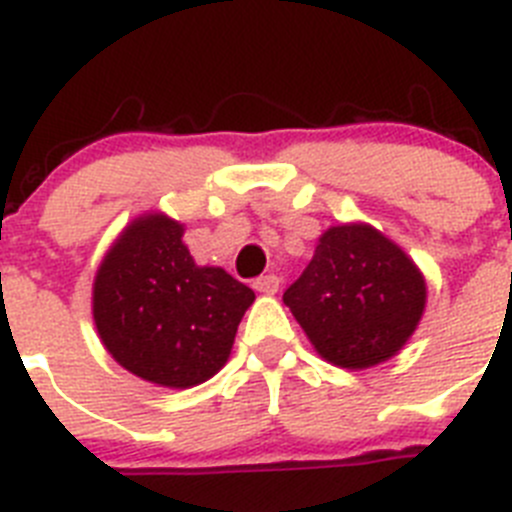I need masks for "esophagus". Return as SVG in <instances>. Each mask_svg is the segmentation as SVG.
Segmentation results:
<instances>
[{"instance_id": "34e87169", "label": "esophagus", "mask_w": 512, "mask_h": 512, "mask_svg": "<svg viewBox=\"0 0 512 512\" xmlns=\"http://www.w3.org/2000/svg\"><path fill=\"white\" fill-rule=\"evenodd\" d=\"M253 287L259 289V292H264V295H274L279 289V277L277 274H264V277H259L253 282Z\"/></svg>"}]
</instances>
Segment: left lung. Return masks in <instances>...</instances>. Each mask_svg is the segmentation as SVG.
Wrapping results in <instances>:
<instances>
[{
	"instance_id": "obj_1",
	"label": "left lung",
	"mask_w": 512,
	"mask_h": 512,
	"mask_svg": "<svg viewBox=\"0 0 512 512\" xmlns=\"http://www.w3.org/2000/svg\"><path fill=\"white\" fill-rule=\"evenodd\" d=\"M284 305L325 361L366 369L392 359L413 336L425 279L408 253L372 225H336L320 235Z\"/></svg>"
}]
</instances>
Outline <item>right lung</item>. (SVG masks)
<instances>
[{"mask_svg": "<svg viewBox=\"0 0 512 512\" xmlns=\"http://www.w3.org/2000/svg\"><path fill=\"white\" fill-rule=\"evenodd\" d=\"M184 225L151 212L122 230L94 277V325L112 359L146 382L187 390L225 366L253 289L197 266Z\"/></svg>", "mask_w": 512, "mask_h": 512, "instance_id": "add662e5", "label": "right lung"}]
</instances>
